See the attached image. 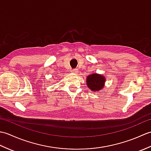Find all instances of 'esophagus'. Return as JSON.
Segmentation results:
<instances>
[{
    "mask_svg": "<svg viewBox=\"0 0 151 151\" xmlns=\"http://www.w3.org/2000/svg\"><path fill=\"white\" fill-rule=\"evenodd\" d=\"M78 71V70L77 69H73L71 70V72L73 73H76Z\"/></svg>",
    "mask_w": 151,
    "mask_h": 151,
    "instance_id": "esophagus-1",
    "label": "esophagus"
}]
</instances>
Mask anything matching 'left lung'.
<instances>
[{
  "label": "left lung",
  "instance_id": "8db88e82",
  "mask_svg": "<svg viewBox=\"0 0 151 151\" xmlns=\"http://www.w3.org/2000/svg\"><path fill=\"white\" fill-rule=\"evenodd\" d=\"M87 85L91 91H99L103 88L105 78L98 74H92L87 78Z\"/></svg>",
  "mask_w": 151,
  "mask_h": 151
}]
</instances>
